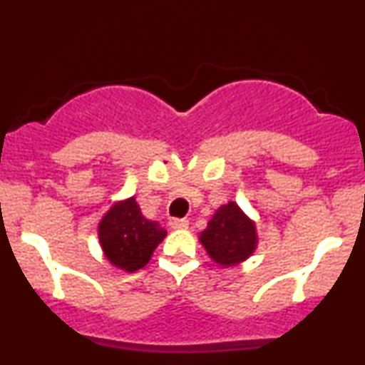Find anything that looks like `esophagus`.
Wrapping results in <instances>:
<instances>
[{
    "instance_id": "1",
    "label": "esophagus",
    "mask_w": 365,
    "mask_h": 365,
    "mask_svg": "<svg viewBox=\"0 0 365 365\" xmlns=\"http://www.w3.org/2000/svg\"><path fill=\"white\" fill-rule=\"evenodd\" d=\"M170 226L173 230H187L188 228V220H180V217H173V220L170 221Z\"/></svg>"
}]
</instances>
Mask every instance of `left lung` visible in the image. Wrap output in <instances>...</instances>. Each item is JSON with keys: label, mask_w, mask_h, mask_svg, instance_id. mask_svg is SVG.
<instances>
[{"label": "left lung", "mask_w": 365, "mask_h": 365, "mask_svg": "<svg viewBox=\"0 0 365 365\" xmlns=\"http://www.w3.org/2000/svg\"><path fill=\"white\" fill-rule=\"evenodd\" d=\"M209 257L221 267L244 262L257 249L255 223L233 200L216 209L207 228L199 235Z\"/></svg>", "instance_id": "1"}]
</instances>
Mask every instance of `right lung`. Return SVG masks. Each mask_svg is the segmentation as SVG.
I'll use <instances>...</instances> for the list:
<instances>
[{"mask_svg": "<svg viewBox=\"0 0 365 365\" xmlns=\"http://www.w3.org/2000/svg\"><path fill=\"white\" fill-rule=\"evenodd\" d=\"M98 237L104 257L118 269L133 273L150 261L166 230L144 217L135 197H128L108 209L99 221Z\"/></svg>", "mask_w": 365, "mask_h": 365, "instance_id": "obj_1", "label": "right lung"}]
</instances>
